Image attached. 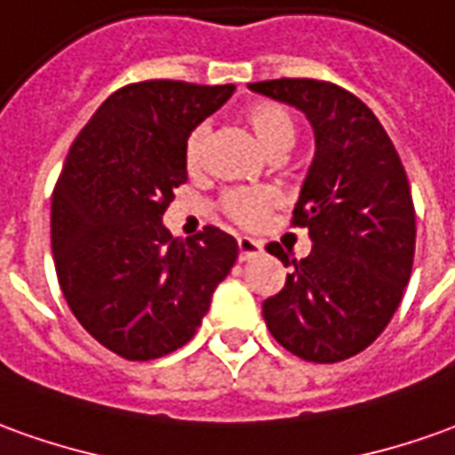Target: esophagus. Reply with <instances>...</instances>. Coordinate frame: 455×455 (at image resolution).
<instances>
[{
  "mask_svg": "<svg viewBox=\"0 0 455 455\" xmlns=\"http://www.w3.org/2000/svg\"><path fill=\"white\" fill-rule=\"evenodd\" d=\"M263 253V243L256 238L241 236L238 238V260H251Z\"/></svg>",
  "mask_w": 455,
  "mask_h": 455,
  "instance_id": "obj_1",
  "label": "esophagus"
}]
</instances>
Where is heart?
<instances>
[{
    "mask_svg": "<svg viewBox=\"0 0 455 455\" xmlns=\"http://www.w3.org/2000/svg\"><path fill=\"white\" fill-rule=\"evenodd\" d=\"M243 123L249 125V130L256 135L263 150L271 152V155H283L285 150H291L295 142V120L293 116L278 103L271 100H260L253 103L243 113ZM206 132L204 125L195 128L187 140H184L182 148V162L184 170L189 174H196L204 167V155H206ZM273 196L266 189H228L227 195L221 196V209L231 221H236L241 227H256L260 219L271 212Z\"/></svg>",
    "mask_w": 455,
    "mask_h": 455,
    "instance_id": "obj_1",
    "label": "heart"
}]
</instances>
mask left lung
Wrapping results in <instances>:
<instances>
[{
  "instance_id": "obj_1",
  "label": "left lung",
  "mask_w": 455,
  "mask_h": 455,
  "mask_svg": "<svg viewBox=\"0 0 455 455\" xmlns=\"http://www.w3.org/2000/svg\"><path fill=\"white\" fill-rule=\"evenodd\" d=\"M251 91L303 110L315 157L293 209L313 251L291 259L281 293L263 300L271 335L300 360H347L382 335L411 275L416 214L404 164L382 123L357 95L327 81L278 78Z\"/></svg>"
}]
</instances>
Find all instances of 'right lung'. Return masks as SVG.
Masks as SVG:
<instances>
[{
	"mask_svg": "<svg viewBox=\"0 0 455 455\" xmlns=\"http://www.w3.org/2000/svg\"><path fill=\"white\" fill-rule=\"evenodd\" d=\"M234 85L142 81L120 88L73 140L51 199V251L63 298L103 347L157 360L195 338L236 263L234 236L204 227L172 238L162 214L187 182V135Z\"/></svg>",
	"mask_w": 455,
	"mask_h": 455,
	"instance_id": "right-lung-1",
	"label": "right lung"
}]
</instances>
